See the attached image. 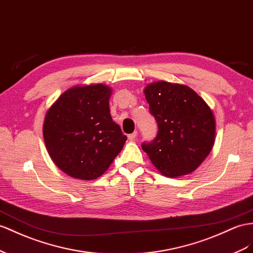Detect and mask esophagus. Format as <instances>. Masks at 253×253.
Instances as JSON below:
<instances>
[{"mask_svg": "<svg viewBox=\"0 0 253 253\" xmlns=\"http://www.w3.org/2000/svg\"><path fill=\"white\" fill-rule=\"evenodd\" d=\"M137 134H138L137 131H134V132H132V133H130V134H128V140L133 141L135 138H137Z\"/></svg>", "mask_w": 253, "mask_h": 253, "instance_id": "esophagus-1", "label": "esophagus"}]
</instances>
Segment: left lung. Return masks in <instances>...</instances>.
<instances>
[{"label":"left lung","instance_id":"8db88e82","mask_svg":"<svg viewBox=\"0 0 253 253\" xmlns=\"http://www.w3.org/2000/svg\"><path fill=\"white\" fill-rule=\"evenodd\" d=\"M157 137L142 144L156 169L167 177L192 173L209 156L215 142L216 121L209 105L192 88L157 81L144 88Z\"/></svg>","mask_w":253,"mask_h":253}]
</instances>
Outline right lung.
Returning <instances> with one entry per match:
<instances>
[{
	"label": "right lung",
	"instance_id": "obj_1",
	"mask_svg": "<svg viewBox=\"0 0 253 253\" xmlns=\"http://www.w3.org/2000/svg\"><path fill=\"white\" fill-rule=\"evenodd\" d=\"M112 88L105 84L68 88L44 116L42 133L51 159L67 175L83 180L101 176L127 137L110 114Z\"/></svg>",
	"mask_w": 253,
	"mask_h": 253
}]
</instances>
